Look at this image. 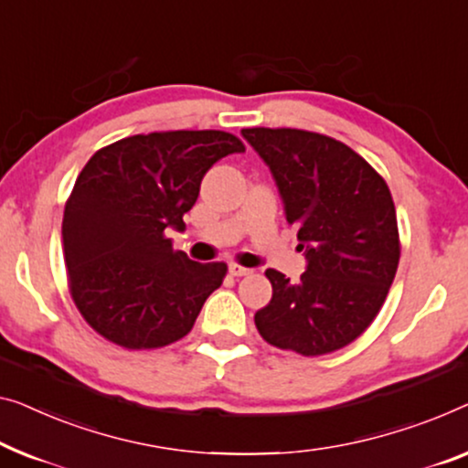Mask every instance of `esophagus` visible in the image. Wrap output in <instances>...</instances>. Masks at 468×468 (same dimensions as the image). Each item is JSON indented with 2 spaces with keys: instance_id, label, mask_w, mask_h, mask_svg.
<instances>
[{
  "instance_id": "obj_1",
  "label": "esophagus",
  "mask_w": 468,
  "mask_h": 468,
  "mask_svg": "<svg viewBox=\"0 0 468 468\" xmlns=\"http://www.w3.org/2000/svg\"><path fill=\"white\" fill-rule=\"evenodd\" d=\"M229 273H231L233 277H243V275L252 273V269L241 267V264H237V262H231V264H229Z\"/></svg>"
}]
</instances>
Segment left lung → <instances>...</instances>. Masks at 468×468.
<instances>
[{
    "label": "left lung",
    "mask_w": 468,
    "mask_h": 468,
    "mask_svg": "<svg viewBox=\"0 0 468 468\" xmlns=\"http://www.w3.org/2000/svg\"><path fill=\"white\" fill-rule=\"evenodd\" d=\"M271 167L285 220L298 229L301 282L275 269L271 303L254 315L282 351L319 357L351 345L374 322L393 283L401 246L385 178L351 146L296 128H246Z\"/></svg>",
    "instance_id": "obj_1"
}]
</instances>
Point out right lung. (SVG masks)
Instances as JSON below:
<instances>
[{
    "label": "right lung",
    "mask_w": 468,
    "mask_h": 468,
    "mask_svg": "<svg viewBox=\"0 0 468 468\" xmlns=\"http://www.w3.org/2000/svg\"><path fill=\"white\" fill-rule=\"evenodd\" d=\"M246 151L222 130H170L122 138L83 165L62 216L69 292L86 324L128 351L185 338L225 262H195L172 248L204 174Z\"/></svg>",
    "instance_id": "add662e5"
}]
</instances>
